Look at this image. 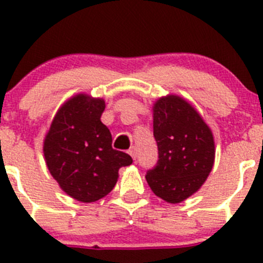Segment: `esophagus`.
<instances>
[{
    "label": "esophagus",
    "mask_w": 263,
    "mask_h": 263,
    "mask_svg": "<svg viewBox=\"0 0 263 263\" xmlns=\"http://www.w3.org/2000/svg\"><path fill=\"white\" fill-rule=\"evenodd\" d=\"M127 152H129V155H130V156H132V157H133L134 160L137 159V155H138V152H137V147H136V146L130 147L129 151H127Z\"/></svg>",
    "instance_id": "1"
}]
</instances>
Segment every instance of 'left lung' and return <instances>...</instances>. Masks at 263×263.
Here are the masks:
<instances>
[{
    "label": "left lung",
    "mask_w": 263,
    "mask_h": 263,
    "mask_svg": "<svg viewBox=\"0 0 263 263\" xmlns=\"http://www.w3.org/2000/svg\"><path fill=\"white\" fill-rule=\"evenodd\" d=\"M154 137L159 159L147 171V183L165 201H183L201 187L213 167L211 129L191 104L169 96L154 106Z\"/></svg>",
    "instance_id": "obj_1"
}]
</instances>
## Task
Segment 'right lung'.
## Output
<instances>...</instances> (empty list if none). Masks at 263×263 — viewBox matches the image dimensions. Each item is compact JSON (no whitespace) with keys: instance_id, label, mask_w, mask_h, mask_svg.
<instances>
[{"instance_id":"obj_1","label":"right lung","mask_w":263,"mask_h":263,"mask_svg":"<svg viewBox=\"0 0 263 263\" xmlns=\"http://www.w3.org/2000/svg\"><path fill=\"white\" fill-rule=\"evenodd\" d=\"M103 99L79 94L61 107L44 142L47 167L64 192L82 202L102 199L114 190L119 169L133 162L112 148V136L101 121Z\"/></svg>"}]
</instances>
